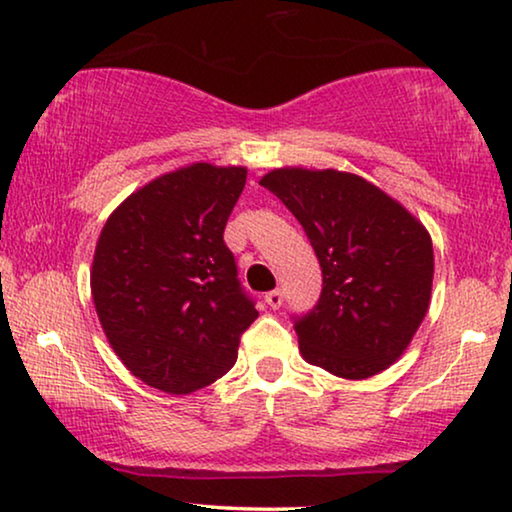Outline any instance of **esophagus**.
<instances>
[{"label": "esophagus", "instance_id": "34e87169", "mask_svg": "<svg viewBox=\"0 0 512 512\" xmlns=\"http://www.w3.org/2000/svg\"><path fill=\"white\" fill-rule=\"evenodd\" d=\"M264 301H266V305H269V308L278 310L280 305H282V292H280V289H273V292H269V294L264 296Z\"/></svg>", "mask_w": 512, "mask_h": 512}]
</instances>
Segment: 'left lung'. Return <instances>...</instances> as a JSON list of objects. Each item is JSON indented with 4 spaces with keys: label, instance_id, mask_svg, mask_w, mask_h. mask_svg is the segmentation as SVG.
Wrapping results in <instances>:
<instances>
[{
    "label": "left lung",
    "instance_id": "1",
    "mask_svg": "<svg viewBox=\"0 0 512 512\" xmlns=\"http://www.w3.org/2000/svg\"><path fill=\"white\" fill-rule=\"evenodd\" d=\"M299 220L322 266V296L296 319L301 356L342 379L391 368L430 308L425 225L352 172L278 167L259 179Z\"/></svg>",
    "mask_w": 512,
    "mask_h": 512
}]
</instances>
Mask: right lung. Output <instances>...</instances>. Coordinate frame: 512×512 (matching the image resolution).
I'll list each match as a JSON object with an SVG mask.
<instances>
[{
  "instance_id": "add662e5",
  "label": "right lung",
  "mask_w": 512,
  "mask_h": 512,
  "mask_svg": "<svg viewBox=\"0 0 512 512\" xmlns=\"http://www.w3.org/2000/svg\"><path fill=\"white\" fill-rule=\"evenodd\" d=\"M246 167L193 163L137 188L98 236L91 299L114 354L158 391L188 395L232 368L259 312L223 232Z\"/></svg>"
}]
</instances>
